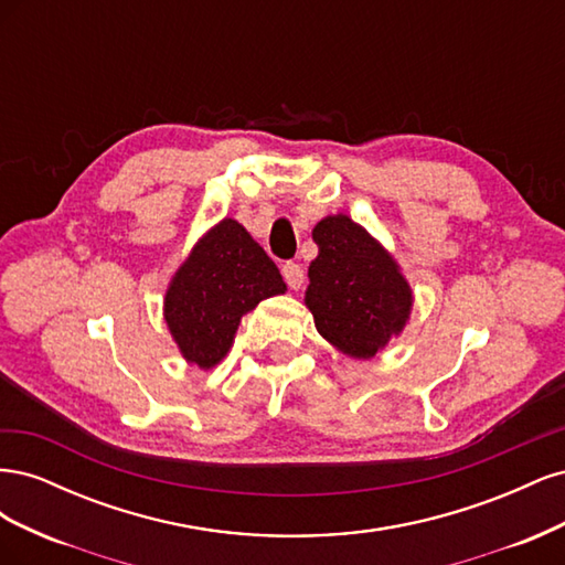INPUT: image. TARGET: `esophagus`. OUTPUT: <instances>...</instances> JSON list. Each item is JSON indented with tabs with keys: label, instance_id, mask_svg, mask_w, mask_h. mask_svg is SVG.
Returning a JSON list of instances; mask_svg holds the SVG:
<instances>
[{
	"label": "esophagus",
	"instance_id": "1",
	"mask_svg": "<svg viewBox=\"0 0 565 565\" xmlns=\"http://www.w3.org/2000/svg\"><path fill=\"white\" fill-rule=\"evenodd\" d=\"M282 278L292 289H299L303 285V280H306L303 268L299 264H295V262H285L282 264Z\"/></svg>",
	"mask_w": 565,
	"mask_h": 565
}]
</instances>
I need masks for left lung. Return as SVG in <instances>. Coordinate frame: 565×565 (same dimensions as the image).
<instances>
[{
	"mask_svg": "<svg viewBox=\"0 0 565 565\" xmlns=\"http://www.w3.org/2000/svg\"><path fill=\"white\" fill-rule=\"evenodd\" d=\"M318 256L309 266V306L318 332L353 358H372L401 334L413 292L393 256L344 214L313 228Z\"/></svg>",
	"mask_w": 565,
	"mask_h": 565,
	"instance_id": "1",
	"label": "left lung"
}]
</instances>
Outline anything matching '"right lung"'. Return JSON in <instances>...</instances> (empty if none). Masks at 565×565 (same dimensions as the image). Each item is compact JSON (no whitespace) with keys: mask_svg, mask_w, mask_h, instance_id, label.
Masks as SVG:
<instances>
[{"mask_svg":"<svg viewBox=\"0 0 565 565\" xmlns=\"http://www.w3.org/2000/svg\"><path fill=\"white\" fill-rule=\"evenodd\" d=\"M287 285L270 256L233 218L193 247L164 297V320L188 363L214 367L233 344L241 318Z\"/></svg>","mask_w":565,"mask_h":565,"instance_id":"add662e5","label":"right lung"}]
</instances>
